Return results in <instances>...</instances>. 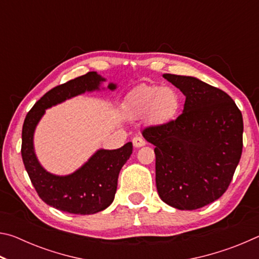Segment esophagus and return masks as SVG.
<instances>
[{"label": "esophagus", "mask_w": 259, "mask_h": 259, "mask_svg": "<svg viewBox=\"0 0 259 259\" xmlns=\"http://www.w3.org/2000/svg\"><path fill=\"white\" fill-rule=\"evenodd\" d=\"M133 144L136 148H138V147H142L145 145L146 142L142 137H139V136H136V137H134V139H133Z\"/></svg>", "instance_id": "1"}]
</instances>
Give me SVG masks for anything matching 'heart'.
I'll list each match as a JSON object with an SVG mask.
<instances>
[{
	"label": "heart",
	"mask_w": 259,
	"mask_h": 259,
	"mask_svg": "<svg viewBox=\"0 0 259 259\" xmlns=\"http://www.w3.org/2000/svg\"><path fill=\"white\" fill-rule=\"evenodd\" d=\"M179 105V95L172 88L142 85L126 98V112L131 117L150 114L153 121L165 122L176 116Z\"/></svg>",
	"instance_id": "1"
}]
</instances>
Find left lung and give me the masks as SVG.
<instances>
[{"mask_svg": "<svg viewBox=\"0 0 259 259\" xmlns=\"http://www.w3.org/2000/svg\"><path fill=\"white\" fill-rule=\"evenodd\" d=\"M162 76L185 96L183 113L142 134L155 146L160 199L195 210L221 198L233 178L242 153V114L229 95L198 77Z\"/></svg>", "mask_w": 259, "mask_h": 259, "instance_id": "1", "label": "left lung"}]
</instances>
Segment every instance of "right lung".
<instances>
[{
	"label": "right lung",
	"mask_w": 259,
	"mask_h": 259,
	"mask_svg": "<svg viewBox=\"0 0 259 259\" xmlns=\"http://www.w3.org/2000/svg\"><path fill=\"white\" fill-rule=\"evenodd\" d=\"M106 82L97 72H89L51 89L35 103L26 115L21 134V156L33 186L40 198L50 207L74 214H93L103 211L113 202L117 178L122 166L133 154V143L116 150L99 148L80 168L68 175L49 172L38 161L34 147L35 129L46 114V109L85 93L111 90L116 83Z\"/></svg>",
	"instance_id": "add662e5"
}]
</instances>
